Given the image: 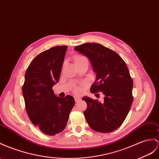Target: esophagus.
Returning <instances> with one entry per match:
<instances>
[{
	"label": "esophagus",
	"mask_w": 159,
	"mask_h": 159,
	"mask_svg": "<svg viewBox=\"0 0 159 159\" xmlns=\"http://www.w3.org/2000/svg\"><path fill=\"white\" fill-rule=\"evenodd\" d=\"M75 100L76 102H79V101L80 100V97H78V96H76V97H75Z\"/></svg>",
	"instance_id": "34e87169"
}]
</instances>
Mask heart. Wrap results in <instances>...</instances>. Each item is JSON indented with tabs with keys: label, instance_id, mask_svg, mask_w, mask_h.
<instances>
[{
	"label": "heart",
	"instance_id": "obj_1",
	"mask_svg": "<svg viewBox=\"0 0 159 159\" xmlns=\"http://www.w3.org/2000/svg\"><path fill=\"white\" fill-rule=\"evenodd\" d=\"M80 60H87V59L84 56H78L76 58L75 62H76V61H80ZM75 92L78 93V92H80L81 91V89L80 87H76V88H75Z\"/></svg>",
	"mask_w": 159,
	"mask_h": 159
}]
</instances>
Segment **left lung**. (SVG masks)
<instances>
[{
  "label": "left lung",
  "mask_w": 159,
  "mask_h": 159,
  "mask_svg": "<svg viewBox=\"0 0 159 159\" xmlns=\"http://www.w3.org/2000/svg\"><path fill=\"white\" fill-rule=\"evenodd\" d=\"M75 50L87 56L95 72L92 93L102 92L104 101L84 97L87 108L84 115L89 126L96 132L114 131L122 124L133 102V80L127 65L114 51L97 43H86Z\"/></svg>",
  "instance_id": "1"
}]
</instances>
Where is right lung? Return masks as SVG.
<instances>
[{
    "mask_svg": "<svg viewBox=\"0 0 159 159\" xmlns=\"http://www.w3.org/2000/svg\"><path fill=\"white\" fill-rule=\"evenodd\" d=\"M67 46L40 53L28 66L22 93L31 121L49 136L62 132L75 105L74 97H57L52 87L58 83Z\"/></svg>",
    "mask_w": 159,
    "mask_h": 159,
    "instance_id": "right-lung-1",
    "label": "right lung"
}]
</instances>
